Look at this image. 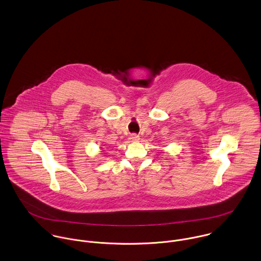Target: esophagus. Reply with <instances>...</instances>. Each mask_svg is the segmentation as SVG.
I'll use <instances>...</instances> for the list:
<instances>
[{
    "label": "esophagus",
    "mask_w": 261,
    "mask_h": 261,
    "mask_svg": "<svg viewBox=\"0 0 261 261\" xmlns=\"http://www.w3.org/2000/svg\"><path fill=\"white\" fill-rule=\"evenodd\" d=\"M129 139L131 140V141H138L139 140V136L137 135V134H131L130 135V137H129Z\"/></svg>",
    "instance_id": "obj_1"
}]
</instances>
